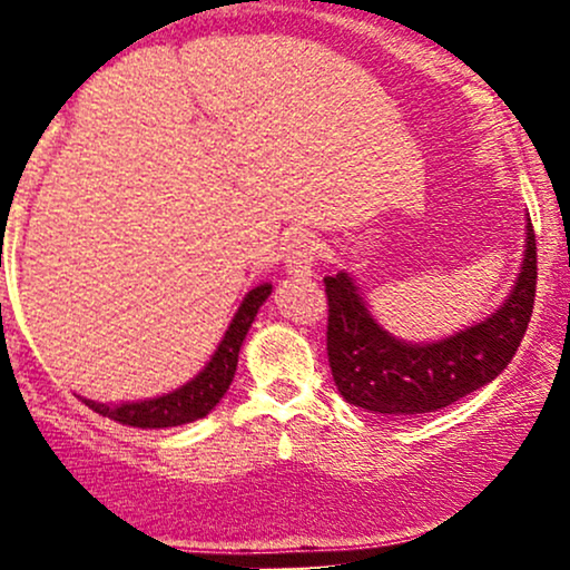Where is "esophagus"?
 <instances>
[{"label": "esophagus", "instance_id": "34e87169", "mask_svg": "<svg viewBox=\"0 0 570 570\" xmlns=\"http://www.w3.org/2000/svg\"><path fill=\"white\" fill-rule=\"evenodd\" d=\"M318 263V244L311 235H294L289 248H286V271L292 276H311Z\"/></svg>", "mask_w": 570, "mask_h": 570}]
</instances>
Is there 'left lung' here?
I'll list each match as a JSON object with an SVG mask.
<instances>
[{
    "label": "left lung",
    "mask_w": 570,
    "mask_h": 570,
    "mask_svg": "<svg viewBox=\"0 0 570 570\" xmlns=\"http://www.w3.org/2000/svg\"><path fill=\"white\" fill-rule=\"evenodd\" d=\"M535 235L528 219L522 271L509 299L485 322L412 345L372 318L348 273L326 276V353L340 396L381 415H423L499 377L525 337L535 299Z\"/></svg>",
    "instance_id": "left-lung-1"
}]
</instances>
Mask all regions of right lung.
Wrapping results in <instances>:
<instances>
[{"label": "right lung", "instance_id": "add662e5", "mask_svg": "<svg viewBox=\"0 0 570 570\" xmlns=\"http://www.w3.org/2000/svg\"><path fill=\"white\" fill-rule=\"evenodd\" d=\"M271 284L254 286L246 294L244 303H240L238 313L233 316L230 326H227L225 337H222L219 348L214 351L212 362L203 367L193 381L181 385V389L171 391V394H163L158 399H144V402H126V404H109L90 402L82 399L90 410L98 412L104 417H112V421L122 423V426L134 429H168V426H181V423H193L198 417L208 415L225 391L230 389L235 367H238V351L244 345V337L252 326L254 316H257L259 305L265 303L267 294H271Z\"/></svg>", "mask_w": 570, "mask_h": 570}]
</instances>
